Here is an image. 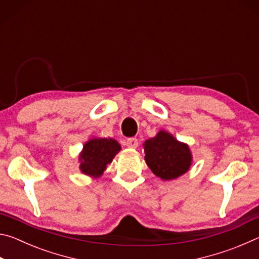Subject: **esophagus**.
I'll return each instance as SVG.
<instances>
[{
	"mask_svg": "<svg viewBox=\"0 0 259 259\" xmlns=\"http://www.w3.org/2000/svg\"><path fill=\"white\" fill-rule=\"evenodd\" d=\"M126 146L129 148H137L138 146V139L137 138H129L126 139Z\"/></svg>",
	"mask_w": 259,
	"mask_h": 259,
	"instance_id": "34e87169",
	"label": "esophagus"
}]
</instances>
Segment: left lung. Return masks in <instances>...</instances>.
<instances>
[{"instance_id": "left-lung-1", "label": "left lung", "mask_w": 259, "mask_h": 259, "mask_svg": "<svg viewBox=\"0 0 259 259\" xmlns=\"http://www.w3.org/2000/svg\"><path fill=\"white\" fill-rule=\"evenodd\" d=\"M148 168L162 181H171L188 171L192 153L187 144L178 142L171 134L160 130L144 143Z\"/></svg>"}]
</instances>
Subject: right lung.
I'll return each mask as SVG.
<instances>
[{
  "instance_id": "obj_1",
  "label": "right lung",
  "mask_w": 259,
  "mask_h": 259,
  "mask_svg": "<svg viewBox=\"0 0 259 259\" xmlns=\"http://www.w3.org/2000/svg\"><path fill=\"white\" fill-rule=\"evenodd\" d=\"M121 151V145L113 138H91L80 153V170L90 177L98 178L106 170L114 156Z\"/></svg>"
}]
</instances>
